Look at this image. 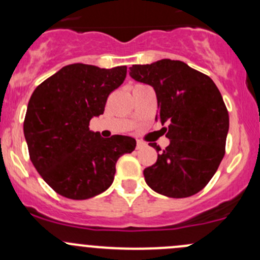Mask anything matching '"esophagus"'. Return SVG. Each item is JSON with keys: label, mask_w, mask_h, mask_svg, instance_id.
Masks as SVG:
<instances>
[{"label": "esophagus", "mask_w": 260, "mask_h": 260, "mask_svg": "<svg viewBox=\"0 0 260 260\" xmlns=\"http://www.w3.org/2000/svg\"><path fill=\"white\" fill-rule=\"evenodd\" d=\"M145 146H146L145 142H142V141H137V145H136V148L141 149V148H143V147H145Z\"/></svg>", "instance_id": "obj_1"}]
</instances>
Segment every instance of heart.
<instances>
[{"label": "heart", "instance_id": "b5f03b06", "mask_svg": "<svg viewBox=\"0 0 260 260\" xmlns=\"http://www.w3.org/2000/svg\"><path fill=\"white\" fill-rule=\"evenodd\" d=\"M137 85H141V84H137Z\"/></svg>", "mask_w": 260, "mask_h": 260}]
</instances>
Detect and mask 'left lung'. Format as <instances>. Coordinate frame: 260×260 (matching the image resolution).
Returning a JSON list of instances; mask_svg holds the SVG:
<instances>
[{"label":"left lung","instance_id":"8db88e82","mask_svg":"<svg viewBox=\"0 0 260 260\" xmlns=\"http://www.w3.org/2000/svg\"><path fill=\"white\" fill-rule=\"evenodd\" d=\"M129 75L156 91V120L169 124L170 145L143 171L147 185L169 198H188L203 190L225 154L229 113L208 75L180 60L133 65ZM157 152L156 143H149Z\"/></svg>","mask_w":260,"mask_h":260}]
</instances>
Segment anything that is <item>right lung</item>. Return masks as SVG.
<instances>
[{"label":"right lung","mask_w":260,"mask_h":260,"mask_svg":"<svg viewBox=\"0 0 260 260\" xmlns=\"http://www.w3.org/2000/svg\"><path fill=\"white\" fill-rule=\"evenodd\" d=\"M125 74L127 67L101 69L78 62L61 68L34 90L23 135L36 171L59 195L85 200L102 193L113 182L118 158L136 148L135 138H103L89 129Z\"/></svg>","instance_id":"obj_1"}]
</instances>
